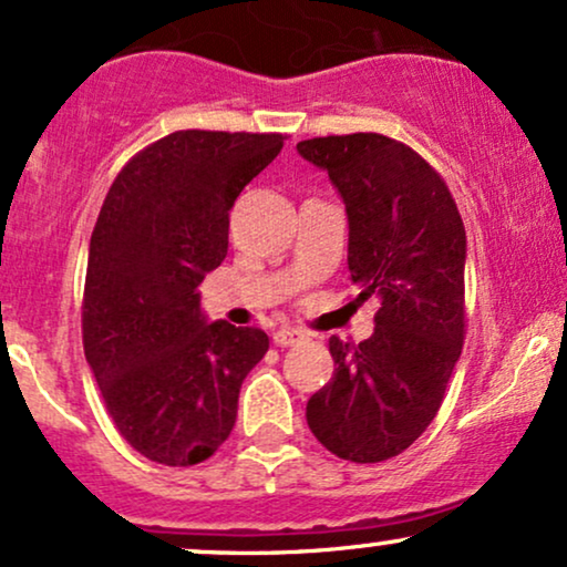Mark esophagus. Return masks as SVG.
I'll use <instances>...</instances> for the list:
<instances>
[{
  "label": "esophagus",
  "instance_id": "1",
  "mask_svg": "<svg viewBox=\"0 0 567 567\" xmlns=\"http://www.w3.org/2000/svg\"><path fill=\"white\" fill-rule=\"evenodd\" d=\"M271 338H275V346H279V349H288V346L301 343L306 336L303 330H298V327H279Z\"/></svg>",
  "mask_w": 567,
  "mask_h": 567
}]
</instances>
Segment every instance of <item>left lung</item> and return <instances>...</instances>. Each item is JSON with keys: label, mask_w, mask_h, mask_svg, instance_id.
Segmentation results:
<instances>
[{"label": "left lung", "mask_w": 567, "mask_h": 567, "mask_svg": "<svg viewBox=\"0 0 567 567\" xmlns=\"http://www.w3.org/2000/svg\"><path fill=\"white\" fill-rule=\"evenodd\" d=\"M298 153L346 203L357 301H380L372 338H330L336 374L309 399L306 422L340 460H391L431 425L462 353L465 224L441 174L404 142L313 136Z\"/></svg>", "instance_id": "obj_1"}]
</instances>
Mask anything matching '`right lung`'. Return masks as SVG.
I'll use <instances>...</instances> for the list:
<instances>
[{
    "label": "right lung",
    "mask_w": 567,
    "mask_h": 567,
    "mask_svg": "<svg viewBox=\"0 0 567 567\" xmlns=\"http://www.w3.org/2000/svg\"><path fill=\"white\" fill-rule=\"evenodd\" d=\"M282 134L187 128L121 168L89 243L81 332L118 433L189 467L229 439L243 380L269 351L258 327L206 322L197 285L227 256L229 210Z\"/></svg>",
    "instance_id": "right-lung-1"
}]
</instances>
